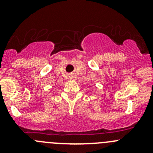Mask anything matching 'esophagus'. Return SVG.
I'll use <instances>...</instances> for the list:
<instances>
[{
  "mask_svg": "<svg viewBox=\"0 0 153 153\" xmlns=\"http://www.w3.org/2000/svg\"><path fill=\"white\" fill-rule=\"evenodd\" d=\"M69 78H70L71 80H73V81H75V80L76 79V75H75V74H74V73H71L70 75H69Z\"/></svg>",
  "mask_w": 153,
  "mask_h": 153,
  "instance_id": "esophagus-1",
  "label": "esophagus"
}]
</instances>
